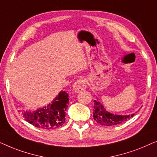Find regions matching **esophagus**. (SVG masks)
<instances>
[{"instance_id": "obj_1", "label": "esophagus", "mask_w": 157, "mask_h": 157, "mask_svg": "<svg viewBox=\"0 0 157 157\" xmlns=\"http://www.w3.org/2000/svg\"><path fill=\"white\" fill-rule=\"evenodd\" d=\"M86 89V82L83 79H79L76 81L73 86V90L76 93H79V92L84 91Z\"/></svg>"}]
</instances>
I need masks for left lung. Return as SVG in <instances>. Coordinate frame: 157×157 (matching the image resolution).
Segmentation results:
<instances>
[{
	"label": "left lung",
	"mask_w": 157,
	"mask_h": 157,
	"mask_svg": "<svg viewBox=\"0 0 157 157\" xmlns=\"http://www.w3.org/2000/svg\"><path fill=\"white\" fill-rule=\"evenodd\" d=\"M94 119L98 124L103 126H115L127 121L135 113L131 115H116L107 111L98 100L94 101Z\"/></svg>",
	"instance_id": "left-lung-1"
}]
</instances>
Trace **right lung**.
Returning <instances> with one entry per match:
<instances>
[{"instance_id": "1", "label": "right lung", "mask_w": 157, "mask_h": 157, "mask_svg": "<svg viewBox=\"0 0 157 157\" xmlns=\"http://www.w3.org/2000/svg\"><path fill=\"white\" fill-rule=\"evenodd\" d=\"M68 101V94L61 91L51 104L33 112L23 110L21 115L25 121L36 127L47 130L60 127L66 121Z\"/></svg>"}]
</instances>
